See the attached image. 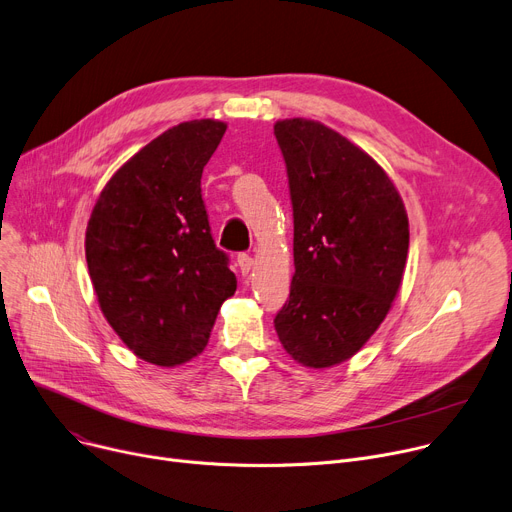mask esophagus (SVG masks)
Here are the masks:
<instances>
[{
  "mask_svg": "<svg viewBox=\"0 0 512 512\" xmlns=\"http://www.w3.org/2000/svg\"><path fill=\"white\" fill-rule=\"evenodd\" d=\"M236 263H238V269H241V274L243 276H247L249 271L253 269V257L251 255H247V253H241L236 257Z\"/></svg>",
  "mask_w": 512,
  "mask_h": 512,
  "instance_id": "obj_1",
  "label": "esophagus"
}]
</instances>
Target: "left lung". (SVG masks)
Segmentation results:
<instances>
[{
    "mask_svg": "<svg viewBox=\"0 0 512 512\" xmlns=\"http://www.w3.org/2000/svg\"><path fill=\"white\" fill-rule=\"evenodd\" d=\"M294 216L290 298L274 325L302 366L352 358L399 292L410 224L385 170L344 135L311 119L274 125Z\"/></svg>",
    "mask_w": 512,
    "mask_h": 512,
    "instance_id": "left-lung-1",
    "label": "left lung"
}]
</instances>
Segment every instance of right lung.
Segmentation results:
<instances>
[{
    "label": "right lung",
    "mask_w": 512,
    "mask_h": 512,
    "mask_svg": "<svg viewBox=\"0 0 512 512\" xmlns=\"http://www.w3.org/2000/svg\"><path fill=\"white\" fill-rule=\"evenodd\" d=\"M226 123L185 121L133 154L100 191L86 228V261L100 311L123 344L156 366L208 346L236 290L214 243L201 173Z\"/></svg>",
    "instance_id": "add662e5"
}]
</instances>
